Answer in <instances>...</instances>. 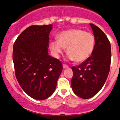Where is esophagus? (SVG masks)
Here are the masks:
<instances>
[{"mask_svg":"<svg viewBox=\"0 0 120 120\" xmlns=\"http://www.w3.org/2000/svg\"><path fill=\"white\" fill-rule=\"evenodd\" d=\"M69 66H68L67 65H65V64H63V68H68Z\"/></svg>","mask_w":120,"mask_h":120,"instance_id":"1","label":"esophagus"}]
</instances>
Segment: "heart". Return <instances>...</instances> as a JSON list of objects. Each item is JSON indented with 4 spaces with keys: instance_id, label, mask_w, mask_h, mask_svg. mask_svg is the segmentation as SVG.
<instances>
[{
    "instance_id": "b5f03b06",
    "label": "heart",
    "mask_w": 120,
    "mask_h": 120,
    "mask_svg": "<svg viewBox=\"0 0 120 120\" xmlns=\"http://www.w3.org/2000/svg\"><path fill=\"white\" fill-rule=\"evenodd\" d=\"M58 40H52L50 48L55 56H58L67 47L69 60L76 62L86 60L92 54L95 45L93 34L82 29L65 30L58 34Z\"/></svg>"
}]
</instances>
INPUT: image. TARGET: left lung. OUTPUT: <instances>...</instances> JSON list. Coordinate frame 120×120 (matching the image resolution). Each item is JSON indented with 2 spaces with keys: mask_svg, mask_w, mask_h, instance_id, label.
Segmentation results:
<instances>
[{
  "mask_svg": "<svg viewBox=\"0 0 120 120\" xmlns=\"http://www.w3.org/2000/svg\"><path fill=\"white\" fill-rule=\"evenodd\" d=\"M93 32L95 45L91 56L77 66H72L71 85L76 95L89 99L99 92L109 73L111 46L105 34L98 27L90 24Z\"/></svg>",
  "mask_w": 120,
  "mask_h": 120,
  "instance_id": "obj_1",
  "label": "left lung"
}]
</instances>
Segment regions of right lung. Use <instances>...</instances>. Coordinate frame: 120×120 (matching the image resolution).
I'll return each mask as SVG.
<instances>
[{"label":"right lung","instance_id":"obj_1","mask_svg":"<svg viewBox=\"0 0 120 120\" xmlns=\"http://www.w3.org/2000/svg\"><path fill=\"white\" fill-rule=\"evenodd\" d=\"M52 26H30L14 43L13 60L17 80L29 96L37 100L52 95L63 69L60 60L48 55Z\"/></svg>","mask_w":120,"mask_h":120}]
</instances>
